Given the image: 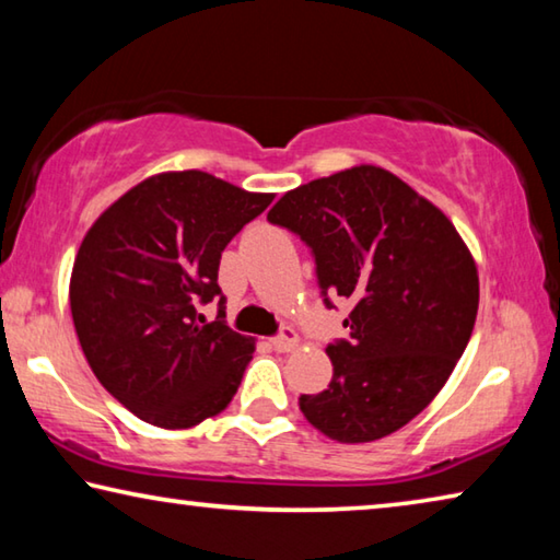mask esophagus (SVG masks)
Returning <instances> with one entry per match:
<instances>
[{"mask_svg": "<svg viewBox=\"0 0 560 560\" xmlns=\"http://www.w3.org/2000/svg\"><path fill=\"white\" fill-rule=\"evenodd\" d=\"M271 346L273 350H279V353H291V350L299 346V334L293 328H283L281 336L271 338Z\"/></svg>", "mask_w": 560, "mask_h": 560, "instance_id": "obj_1", "label": "esophagus"}]
</instances>
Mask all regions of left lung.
Listing matches in <instances>:
<instances>
[{
  "label": "left lung",
  "mask_w": 560,
  "mask_h": 560,
  "mask_svg": "<svg viewBox=\"0 0 560 560\" xmlns=\"http://www.w3.org/2000/svg\"><path fill=\"white\" fill-rule=\"evenodd\" d=\"M267 217L311 246L320 291L353 303L350 340L326 348L334 381L299 397L303 417L340 444L405 428L469 343L479 308L469 246L440 207L377 165L289 189Z\"/></svg>",
  "instance_id": "1"
}]
</instances>
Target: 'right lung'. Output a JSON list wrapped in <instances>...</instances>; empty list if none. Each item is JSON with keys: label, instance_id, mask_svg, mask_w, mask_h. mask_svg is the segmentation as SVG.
Returning <instances> with one entry per match:
<instances>
[{"label": "right lung", "instance_id": "obj_1", "mask_svg": "<svg viewBox=\"0 0 560 560\" xmlns=\"http://www.w3.org/2000/svg\"><path fill=\"white\" fill-rule=\"evenodd\" d=\"M202 170L160 173L103 212L75 254L69 301L98 383L148 424L187 430L232 402L254 338L224 324L220 259L271 205ZM221 299L206 324L202 302Z\"/></svg>", "mask_w": 560, "mask_h": 560}]
</instances>
